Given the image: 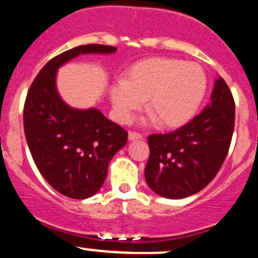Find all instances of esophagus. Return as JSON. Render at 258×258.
I'll return each mask as SVG.
<instances>
[{
  "label": "esophagus",
  "mask_w": 258,
  "mask_h": 258,
  "mask_svg": "<svg viewBox=\"0 0 258 258\" xmlns=\"http://www.w3.org/2000/svg\"><path fill=\"white\" fill-rule=\"evenodd\" d=\"M137 140H142V135L137 134V132H130L128 141H137Z\"/></svg>",
  "instance_id": "1"
}]
</instances>
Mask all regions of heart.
I'll list each match as a JSON object with an SVG mask.
<instances>
[{"label": "heart", "instance_id": "obj_1", "mask_svg": "<svg viewBox=\"0 0 258 258\" xmlns=\"http://www.w3.org/2000/svg\"><path fill=\"white\" fill-rule=\"evenodd\" d=\"M206 89L207 77L197 63L155 57L134 64L128 78L112 81L109 95L118 122L128 123L148 98L151 120H159L164 127H179L196 114Z\"/></svg>", "mask_w": 258, "mask_h": 258}]
</instances>
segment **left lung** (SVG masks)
Masks as SVG:
<instances>
[{
    "label": "left lung",
    "mask_w": 258,
    "mask_h": 258,
    "mask_svg": "<svg viewBox=\"0 0 258 258\" xmlns=\"http://www.w3.org/2000/svg\"><path fill=\"white\" fill-rule=\"evenodd\" d=\"M235 103L220 76L211 101L200 115L176 131L148 137L144 177L153 192L170 200L197 194L219 171L234 132Z\"/></svg>",
    "instance_id": "left-lung-1"
}]
</instances>
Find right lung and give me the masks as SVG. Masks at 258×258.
Returning <instances> with one entry per match:
<instances>
[{
    "mask_svg": "<svg viewBox=\"0 0 258 258\" xmlns=\"http://www.w3.org/2000/svg\"><path fill=\"white\" fill-rule=\"evenodd\" d=\"M117 50L90 44L73 47L42 67L24 104V134L44 179L63 196H94L106 179L112 157L127 142V132L97 107L76 109L61 98L56 78L60 67L79 55H111Z\"/></svg>",
    "mask_w": 258,
    "mask_h": 258,
    "instance_id": "add662e5",
    "label": "right lung"
}]
</instances>
